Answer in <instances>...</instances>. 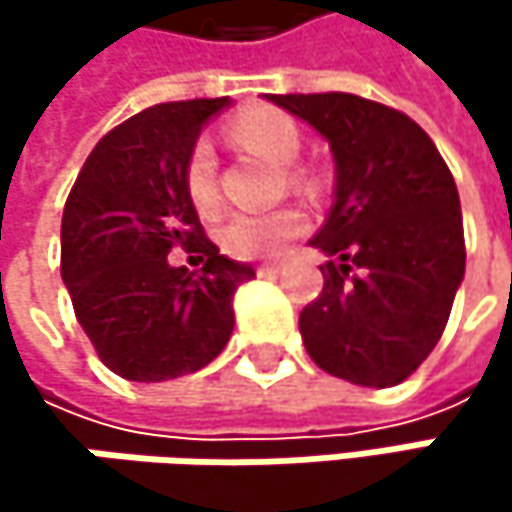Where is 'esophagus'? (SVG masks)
Returning a JSON list of instances; mask_svg holds the SVG:
<instances>
[{"label":"esophagus","instance_id":"1","mask_svg":"<svg viewBox=\"0 0 512 512\" xmlns=\"http://www.w3.org/2000/svg\"><path fill=\"white\" fill-rule=\"evenodd\" d=\"M278 272H281L278 263H263V266H257V275H260V278H275Z\"/></svg>","mask_w":512,"mask_h":512}]
</instances>
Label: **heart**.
I'll return each mask as SVG.
<instances>
[{
    "label": "heart",
    "mask_w": 512,
    "mask_h": 512,
    "mask_svg": "<svg viewBox=\"0 0 512 512\" xmlns=\"http://www.w3.org/2000/svg\"><path fill=\"white\" fill-rule=\"evenodd\" d=\"M225 136L246 148L263 154L278 165L296 162L302 151V136L299 127L290 115L255 106L240 112L237 118L228 121ZM186 195L201 213H213L219 207V189H216V156L207 142H198L186 159ZM299 180V174H293ZM305 228V213L296 207H275V210H260V213H237L225 222L222 228V249L228 255L257 260V257H272L284 249L293 237H299Z\"/></svg>",
    "instance_id": "1"
}]
</instances>
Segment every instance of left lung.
Segmentation results:
<instances>
[{
    "instance_id": "8db88e82",
    "label": "left lung",
    "mask_w": 512,
    "mask_h": 512,
    "mask_svg": "<svg viewBox=\"0 0 512 512\" xmlns=\"http://www.w3.org/2000/svg\"><path fill=\"white\" fill-rule=\"evenodd\" d=\"M335 156V204L311 246L332 257L299 314L308 356L367 388L403 382L439 344L465 275L457 183L403 112L356 94L266 97Z\"/></svg>"
}]
</instances>
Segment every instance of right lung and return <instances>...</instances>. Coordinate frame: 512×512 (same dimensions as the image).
<instances>
[{
  "label": "right lung",
  "instance_id": "add662e5",
  "mask_svg": "<svg viewBox=\"0 0 512 512\" xmlns=\"http://www.w3.org/2000/svg\"><path fill=\"white\" fill-rule=\"evenodd\" d=\"M228 97L159 103L85 159L61 216V278L100 361L133 382L195 373L234 332V293L255 278L219 255L186 195V159ZM174 245L208 257L195 276L171 267Z\"/></svg>",
  "mask_w": 512,
  "mask_h": 512
}]
</instances>
